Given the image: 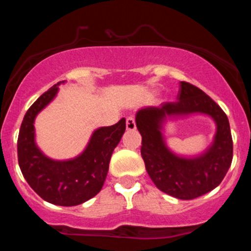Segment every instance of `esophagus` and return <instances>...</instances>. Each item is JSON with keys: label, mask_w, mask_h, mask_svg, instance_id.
<instances>
[{"label": "esophagus", "mask_w": 251, "mask_h": 251, "mask_svg": "<svg viewBox=\"0 0 251 251\" xmlns=\"http://www.w3.org/2000/svg\"><path fill=\"white\" fill-rule=\"evenodd\" d=\"M126 128H127L128 131H134L135 129V122L133 117H128L127 119H126Z\"/></svg>", "instance_id": "obj_1"}]
</instances>
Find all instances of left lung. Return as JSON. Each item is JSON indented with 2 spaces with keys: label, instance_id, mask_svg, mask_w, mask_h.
<instances>
[{
  "label": "left lung",
  "instance_id": "left-lung-1",
  "mask_svg": "<svg viewBox=\"0 0 251 251\" xmlns=\"http://www.w3.org/2000/svg\"><path fill=\"white\" fill-rule=\"evenodd\" d=\"M177 101L143 107L135 114L142 157L154 185L178 200H194L217 188L232 162V138L223 109L191 83L180 81ZM201 113L216 123L214 142L201 155L180 157L166 146L161 129L168 117Z\"/></svg>",
  "mask_w": 251,
  "mask_h": 251
}]
</instances>
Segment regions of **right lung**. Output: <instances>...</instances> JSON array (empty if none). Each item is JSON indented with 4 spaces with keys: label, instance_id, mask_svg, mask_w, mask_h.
<instances>
[{
    "label": "right lung",
    "instance_id": "obj_1",
    "mask_svg": "<svg viewBox=\"0 0 251 251\" xmlns=\"http://www.w3.org/2000/svg\"><path fill=\"white\" fill-rule=\"evenodd\" d=\"M60 83L45 92L25 113L17 139V158L25 179L42 200L55 205L74 206L100 192L126 122L123 118L116 125L97 128L82 153L73 159H50L37 148L34 122L55 98Z\"/></svg>",
    "mask_w": 251,
    "mask_h": 251
}]
</instances>
